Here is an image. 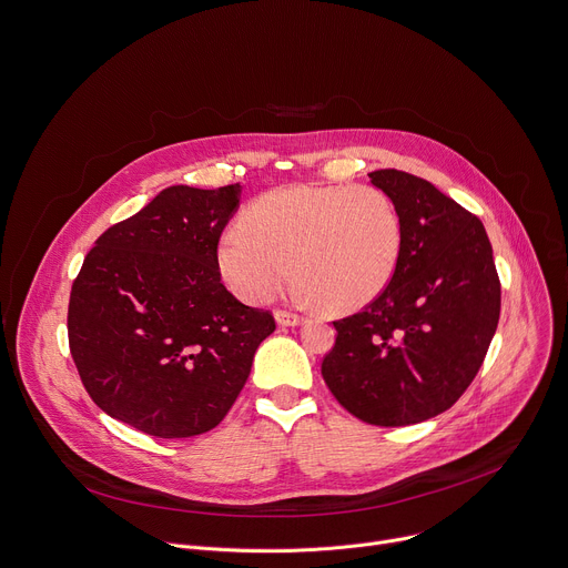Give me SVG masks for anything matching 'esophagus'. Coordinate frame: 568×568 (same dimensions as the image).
<instances>
[{"mask_svg": "<svg viewBox=\"0 0 568 568\" xmlns=\"http://www.w3.org/2000/svg\"><path fill=\"white\" fill-rule=\"evenodd\" d=\"M275 321H277V325H282V327H295V325L302 323V316H297V313H293V311L280 308V311H275Z\"/></svg>", "mask_w": 568, "mask_h": 568, "instance_id": "34e87169", "label": "esophagus"}]
</instances>
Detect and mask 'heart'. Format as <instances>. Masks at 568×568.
Wrapping results in <instances>:
<instances>
[{
  "mask_svg": "<svg viewBox=\"0 0 568 568\" xmlns=\"http://www.w3.org/2000/svg\"><path fill=\"white\" fill-rule=\"evenodd\" d=\"M219 241V268L247 302H268L300 275L295 295L345 313L379 297L402 260L395 201L372 184H288L252 203Z\"/></svg>",
  "mask_w": 568,
  "mask_h": 568,
  "instance_id": "heart-1",
  "label": "heart"
}]
</instances>
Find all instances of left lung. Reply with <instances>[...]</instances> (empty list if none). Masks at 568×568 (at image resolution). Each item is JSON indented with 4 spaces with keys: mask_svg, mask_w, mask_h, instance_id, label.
I'll list each match as a JSON object with an SVG mask.
<instances>
[{
    "mask_svg": "<svg viewBox=\"0 0 568 568\" xmlns=\"http://www.w3.org/2000/svg\"><path fill=\"white\" fill-rule=\"evenodd\" d=\"M395 201L404 250L386 291L334 321L323 379L374 426H408L452 408L478 374L500 313V282L480 219L430 182L369 173Z\"/></svg>",
    "mask_w": 568,
    "mask_h": 568,
    "instance_id": "left-lung-1",
    "label": "left lung"
}]
</instances>
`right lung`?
I'll use <instances>...</instances> for the list:
<instances>
[{
	"label": "right lung",
	"mask_w": 568,
	"mask_h": 568,
	"mask_svg": "<svg viewBox=\"0 0 568 568\" xmlns=\"http://www.w3.org/2000/svg\"><path fill=\"white\" fill-rule=\"evenodd\" d=\"M241 184H175L108 227L72 284L68 336L81 382L110 417L155 437L214 428L275 332L221 282L219 241Z\"/></svg>",
	"instance_id": "obj_1"
}]
</instances>
